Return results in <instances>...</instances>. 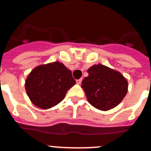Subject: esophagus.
Here are the masks:
<instances>
[{"label": "esophagus", "instance_id": "esophagus-1", "mask_svg": "<svg viewBox=\"0 0 151 151\" xmlns=\"http://www.w3.org/2000/svg\"><path fill=\"white\" fill-rule=\"evenodd\" d=\"M82 78H80V79L76 80V83L78 84V85H79V84H81V82H82Z\"/></svg>", "mask_w": 151, "mask_h": 151}]
</instances>
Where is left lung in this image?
Listing matches in <instances>:
<instances>
[{"label":"left lung","mask_w":151,"mask_h":151,"mask_svg":"<svg viewBox=\"0 0 151 151\" xmlns=\"http://www.w3.org/2000/svg\"><path fill=\"white\" fill-rule=\"evenodd\" d=\"M88 73L82 88L92 106L106 111L120 104L127 94L128 82L119 72L97 64L91 66Z\"/></svg>","instance_id":"left-lung-1"}]
</instances>
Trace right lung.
<instances>
[{"label": "right lung", "mask_w": 151, "mask_h": 151, "mask_svg": "<svg viewBox=\"0 0 151 151\" xmlns=\"http://www.w3.org/2000/svg\"><path fill=\"white\" fill-rule=\"evenodd\" d=\"M75 84L72 72L56 61L33 69L26 78L25 88L33 104L49 109L61 102Z\"/></svg>", "instance_id": "obj_1"}]
</instances>
